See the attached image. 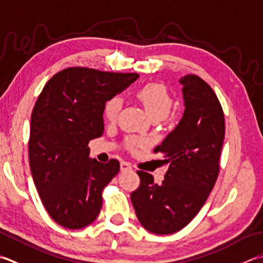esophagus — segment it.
Instances as JSON below:
<instances>
[{
    "label": "esophagus",
    "mask_w": 263,
    "mask_h": 263,
    "mask_svg": "<svg viewBox=\"0 0 263 263\" xmlns=\"http://www.w3.org/2000/svg\"><path fill=\"white\" fill-rule=\"evenodd\" d=\"M120 170L121 171H126V170H132V165L130 163H128L126 161H122L120 163Z\"/></svg>",
    "instance_id": "34e87169"
}]
</instances>
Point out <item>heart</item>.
Returning a JSON list of instances; mask_svg holds the SVG:
<instances>
[{
	"mask_svg": "<svg viewBox=\"0 0 263 263\" xmlns=\"http://www.w3.org/2000/svg\"><path fill=\"white\" fill-rule=\"evenodd\" d=\"M137 99L142 102L144 108L147 111L152 120H162L167 118L174 106V100L169 94L167 87L159 83H149L144 85L136 92ZM124 105V100L121 96L115 95L105 102L103 108V116L105 120L115 122L119 117L120 111ZM145 144V141L136 137H128L126 139V147L134 151L136 147Z\"/></svg>",
	"mask_w": 263,
	"mask_h": 263,
	"instance_id": "1",
	"label": "heart"
}]
</instances>
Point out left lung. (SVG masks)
<instances>
[{"mask_svg": "<svg viewBox=\"0 0 263 263\" xmlns=\"http://www.w3.org/2000/svg\"><path fill=\"white\" fill-rule=\"evenodd\" d=\"M185 101L178 126L154 148L170 163L161 185L137 171L141 179L130 200L139 222L158 235L187 226L204 204L219 175L224 116L216 93L196 74L180 78Z\"/></svg>", "mask_w": 263, "mask_h": 263, "instance_id": "1", "label": "left lung"}]
</instances>
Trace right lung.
<instances>
[{
    "label": "right lung",
    "instance_id": "add662e5",
    "mask_svg": "<svg viewBox=\"0 0 263 263\" xmlns=\"http://www.w3.org/2000/svg\"><path fill=\"white\" fill-rule=\"evenodd\" d=\"M138 73L71 67L45 84L34 105L28 142L29 165L43 205L64 228L88 226L102 208V191L120 169L89 159L88 143L104 130L103 108Z\"/></svg>",
    "mask_w": 263,
    "mask_h": 263
}]
</instances>
